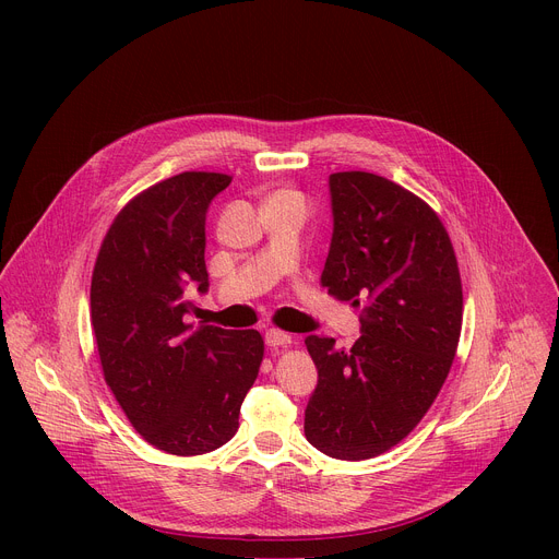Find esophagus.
I'll return each instance as SVG.
<instances>
[{
	"instance_id": "1",
	"label": "esophagus",
	"mask_w": 559,
	"mask_h": 559,
	"mask_svg": "<svg viewBox=\"0 0 559 559\" xmlns=\"http://www.w3.org/2000/svg\"><path fill=\"white\" fill-rule=\"evenodd\" d=\"M292 343V336L289 334H285V332H281V330H267L265 332V345L267 347H287Z\"/></svg>"
}]
</instances>
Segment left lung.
Instances as JSON below:
<instances>
[{"label":"left lung","instance_id":"left-lung-1","mask_svg":"<svg viewBox=\"0 0 559 559\" xmlns=\"http://www.w3.org/2000/svg\"><path fill=\"white\" fill-rule=\"evenodd\" d=\"M334 231L321 276L362 307L352 349L307 336L318 384L305 409L309 444L367 460L407 438L433 405L455 358L462 283L438 214L371 173L330 175Z\"/></svg>","mask_w":559,"mask_h":559}]
</instances>
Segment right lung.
Returning <instances> with one entry per match:
<instances>
[{"instance_id": "add662e5", "label": "right lung", "mask_w": 559, "mask_h": 559, "mask_svg": "<svg viewBox=\"0 0 559 559\" xmlns=\"http://www.w3.org/2000/svg\"><path fill=\"white\" fill-rule=\"evenodd\" d=\"M229 181L181 173L143 190L112 221L93 272L104 378L143 440L173 455L210 453L236 433L263 360L257 330L186 323L190 294L210 287L205 214Z\"/></svg>"}]
</instances>
